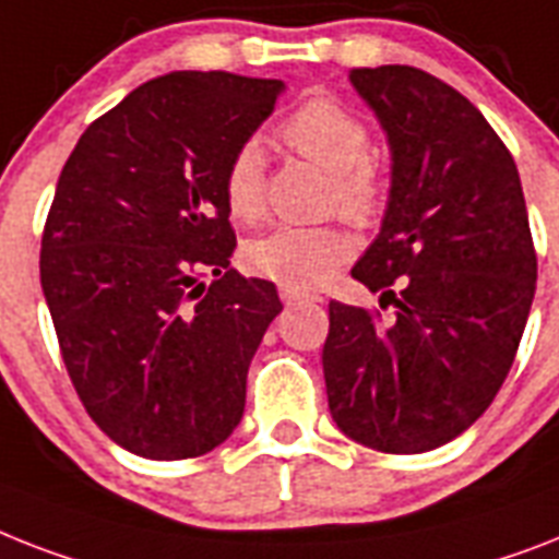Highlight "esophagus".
Here are the masks:
<instances>
[{"label":"esophagus","instance_id":"1","mask_svg":"<svg viewBox=\"0 0 559 559\" xmlns=\"http://www.w3.org/2000/svg\"><path fill=\"white\" fill-rule=\"evenodd\" d=\"M278 295H281V301H284V304H312V301H321L319 293H304V289H295V287H281Z\"/></svg>","mask_w":559,"mask_h":559}]
</instances>
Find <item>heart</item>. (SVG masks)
I'll return each instance as SVG.
<instances>
[{"instance_id": "heart-1", "label": "heart", "mask_w": 559, "mask_h": 559, "mask_svg": "<svg viewBox=\"0 0 559 559\" xmlns=\"http://www.w3.org/2000/svg\"><path fill=\"white\" fill-rule=\"evenodd\" d=\"M281 140L330 175V203L342 209V215L356 224L379 215L382 177L367 160L370 134L350 108L326 97L307 99L281 122ZM224 201L240 224H255L264 217V152L258 143H243L233 154L224 175ZM350 252L353 240L342 226H275L272 233L249 240L243 261L261 278L310 289L324 284Z\"/></svg>"}]
</instances>
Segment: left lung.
Returning <instances> with one entry per match:
<instances>
[{
    "mask_svg": "<svg viewBox=\"0 0 559 559\" xmlns=\"http://www.w3.org/2000/svg\"><path fill=\"white\" fill-rule=\"evenodd\" d=\"M390 146L382 229L353 266L393 319L330 301L324 382L344 437L425 453L474 425L514 365L537 255L514 157L479 108L411 66L350 71Z\"/></svg>",
    "mask_w": 559,
    "mask_h": 559,
    "instance_id": "left-lung-1",
    "label": "left lung"
}]
</instances>
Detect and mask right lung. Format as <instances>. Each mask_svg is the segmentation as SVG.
Returning a JSON list of instances; mask_svg holds the SVG:
<instances>
[{
  "label": "right lung",
  "instance_id": "right-lung-1",
  "mask_svg": "<svg viewBox=\"0 0 559 559\" xmlns=\"http://www.w3.org/2000/svg\"><path fill=\"white\" fill-rule=\"evenodd\" d=\"M281 94V80L171 71L91 122L62 166L45 301L85 411L138 456H201L243 416L281 298L229 264L224 175Z\"/></svg>",
  "mask_w": 559,
  "mask_h": 559
}]
</instances>
